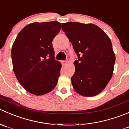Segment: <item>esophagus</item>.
Instances as JSON below:
<instances>
[{
	"instance_id": "1",
	"label": "esophagus",
	"mask_w": 129,
	"mask_h": 129,
	"mask_svg": "<svg viewBox=\"0 0 129 129\" xmlns=\"http://www.w3.org/2000/svg\"><path fill=\"white\" fill-rule=\"evenodd\" d=\"M62 63H63V66H65L68 64V61H62Z\"/></svg>"
}]
</instances>
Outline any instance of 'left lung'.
<instances>
[{
	"label": "left lung",
	"mask_w": 129,
	"mask_h": 129,
	"mask_svg": "<svg viewBox=\"0 0 129 129\" xmlns=\"http://www.w3.org/2000/svg\"><path fill=\"white\" fill-rule=\"evenodd\" d=\"M62 29L78 56L71 78L73 89L84 96L98 95L113 75L115 55L110 39L93 24L68 22L62 24Z\"/></svg>",
	"instance_id": "left-lung-1"
}]
</instances>
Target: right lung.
Masks as SVG:
<instances>
[{"instance_id":"1","label":"right lung","mask_w":129,"mask_h":129,"mask_svg":"<svg viewBox=\"0 0 129 129\" xmlns=\"http://www.w3.org/2000/svg\"><path fill=\"white\" fill-rule=\"evenodd\" d=\"M58 21L33 22L19 32L12 47L13 70L28 92L43 95L55 88L61 63L54 59L53 41L61 29Z\"/></svg>"}]
</instances>
